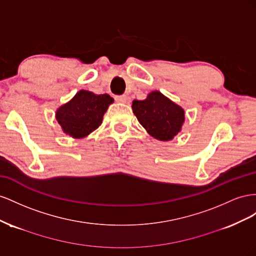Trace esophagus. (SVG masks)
<instances>
[{
  "mask_svg": "<svg viewBox=\"0 0 256 256\" xmlns=\"http://www.w3.org/2000/svg\"><path fill=\"white\" fill-rule=\"evenodd\" d=\"M114 100H116V102H118V103L124 104V103H126L128 98L126 96H116Z\"/></svg>",
  "mask_w": 256,
  "mask_h": 256,
  "instance_id": "1",
  "label": "esophagus"
}]
</instances>
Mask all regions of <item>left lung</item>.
<instances>
[{
	"label": "left lung",
	"mask_w": 256,
	"mask_h": 256,
	"mask_svg": "<svg viewBox=\"0 0 256 256\" xmlns=\"http://www.w3.org/2000/svg\"><path fill=\"white\" fill-rule=\"evenodd\" d=\"M132 108L146 130L162 142L172 140L184 122V108L158 91H152L144 100H133Z\"/></svg>",
	"instance_id": "obj_1"
}]
</instances>
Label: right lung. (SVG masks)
I'll return each instance as SVG.
<instances>
[{
	"label": "right lung",
	"mask_w": 256,
	"mask_h": 256,
	"mask_svg": "<svg viewBox=\"0 0 256 256\" xmlns=\"http://www.w3.org/2000/svg\"><path fill=\"white\" fill-rule=\"evenodd\" d=\"M114 98L108 94L80 90L66 104L58 108L56 118L63 132L72 138H84L96 130Z\"/></svg>",
	"instance_id": "add662e5"
}]
</instances>
